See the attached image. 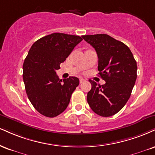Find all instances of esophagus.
Returning <instances> with one entry per match:
<instances>
[{
    "label": "esophagus",
    "instance_id": "obj_1",
    "mask_svg": "<svg viewBox=\"0 0 155 155\" xmlns=\"http://www.w3.org/2000/svg\"><path fill=\"white\" fill-rule=\"evenodd\" d=\"M84 81H85V79H84L83 78H80V79H79V82H80V84L83 83Z\"/></svg>",
    "mask_w": 155,
    "mask_h": 155
}]
</instances>
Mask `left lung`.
Returning <instances> with one entry per match:
<instances>
[{
  "label": "left lung",
  "mask_w": 155,
  "mask_h": 155,
  "mask_svg": "<svg viewBox=\"0 0 155 155\" xmlns=\"http://www.w3.org/2000/svg\"><path fill=\"white\" fill-rule=\"evenodd\" d=\"M98 56V71L105 81L98 85L89 79L92 89L87 102L96 114L109 117L124 107L131 96L137 75V61L124 43L105 34L83 35Z\"/></svg>",
  "instance_id": "left-lung-1"
}]
</instances>
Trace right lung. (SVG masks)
Returning <instances> with one entry per match:
<instances>
[{"mask_svg": "<svg viewBox=\"0 0 155 155\" xmlns=\"http://www.w3.org/2000/svg\"><path fill=\"white\" fill-rule=\"evenodd\" d=\"M82 41L77 35L53 33L31 45L23 64V80L31 105L40 114L53 118L63 113L79 79H60L56 71L74 48Z\"/></svg>", "mask_w": 155, "mask_h": 155, "instance_id": "1", "label": "right lung"}]
</instances>
